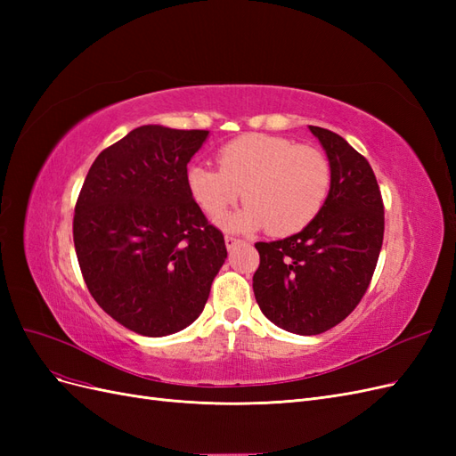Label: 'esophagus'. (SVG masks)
Segmentation results:
<instances>
[{"label": "esophagus", "instance_id": "esophagus-1", "mask_svg": "<svg viewBox=\"0 0 456 456\" xmlns=\"http://www.w3.org/2000/svg\"><path fill=\"white\" fill-rule=\"evenodd\" d=\"M224 243H226L228 249H233V247H236V245L240 243V240H238L236 236H226V238H224Z\"/></svg>", "mask_w": 456, "mask_h": 456}]
</instances>
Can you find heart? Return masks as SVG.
<instances>
[{
	"label": "heart",
	"mask_w": 456,
	"mask_h": 456,
	"mask_svg": "<svg viewBox=\"0 0 456 456\" xmlns=\"http://www.w3.org/2000/svg\"><path fill=\"white\" fill-rule=\"evenodd\" d=\"M216 161L218 169L190 165L186 188L211 218L243 196L240 211L220 218L233 232L268 228L272 236H291L320 215L333 183L323 151L287 136L241 134L218 150Z\"/></svg>",
	"instance_id": "b5f03b06"
}]
</instances>
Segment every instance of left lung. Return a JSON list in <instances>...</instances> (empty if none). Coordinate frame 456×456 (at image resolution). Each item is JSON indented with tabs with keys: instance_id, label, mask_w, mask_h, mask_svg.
Listing matches in <instances>:
<instances>
[{
	"instance_id": "left-lung-1",
	"label": "left lung",
	"mask_w": 456,
	"mask_h": 456,
	"mask_svg": "<svg viewBox=\"0 0 456 456\" xmlns=\"http://www.w3.org/2000/svg\"><path fill=\"white\" fill-rule=\"evenodd\" d=\"M310 131L333 171L323 209L291 238L255 243V298L272 323L295 335L325 333L354 312L384 238V205L369 161L340 134Z\"/></svg>"
}]
</instances>
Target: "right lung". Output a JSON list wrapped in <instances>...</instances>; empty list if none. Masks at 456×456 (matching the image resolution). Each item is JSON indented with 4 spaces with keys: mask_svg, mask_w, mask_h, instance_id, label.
<instances>
[{
    "mask_svg": "<svg viewBox=\"0 0 456 456\" xmlns=\"http://www.w3.org/2000/svg\"><path fill=\"white\" fill-rule=\"evenodd\" d=\"M207 136L136 127L96 156L79 191L74 245L89 293L144 337L194 323L228 255L186 188V165Z\"/></svg>",
    "mask_w": 456,
    "mask_h": 456,
    "instance_id": "obj_1",
    "label": "right lung"
}]
</instances>
